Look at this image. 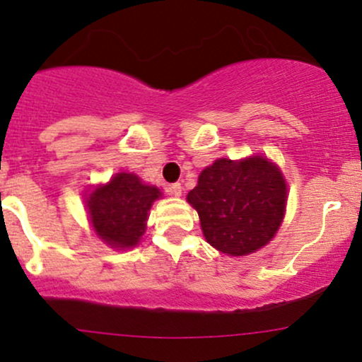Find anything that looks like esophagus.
<instances>
[{
	"label": "esophagus",
	"mask_w": 362,
	"mask_h": 362,
	"mask_svg": "<svg viewBox=\"0 0 362 362\" xmlns=\"http://www.w3.org/2000/svg\"><path fill=\"white\" fill-rule=\"evenodd\" d=\"M181 192H182L181 182H174V185L168 186V193H169V194H173V197H180Z\"/></svg>",
	"instance_id": "esophagus-1"
}]
</instances>
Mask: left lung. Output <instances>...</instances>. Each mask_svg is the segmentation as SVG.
<instances>
[{
    "label": "left lung",
    "instance_id": "1",
    "mask_svg": "<svg viewBox=\"0 0 362 362\" xmlns=\"http://www.w3.org/2000/svg\"><path fill=\"white\" fill-rule=\"evenodd\" d=\"M188 202L200 215L206 241L218 251L243 257L265 246L286 212L282 173L265 157L218 159L202 170Z\"/></svg>",
    "mask_w": 362,
    "mask_h": 362
}]
</instances>
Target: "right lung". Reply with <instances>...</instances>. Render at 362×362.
Returning <instances> with one entry per match:
<instances>
[{
    "mask_svg": "<svg viewBox=\"0 0 362 362\" xmlns=\"http://www.w3.org/2000/svg\"><path fill=\"white\" fill-rule=\"evenodd\" d=\"M159 197L156 186L144 185L135 174H116L107 185L93 189L87 200L97 235L112 247L138 245L145 233L152 202Z\"/></svg>",
    "mask_w": 362,
    "mask_h": 362,
    "instance_id": "right-lung-1",
    "label": "right lung"
}]
</instances>
